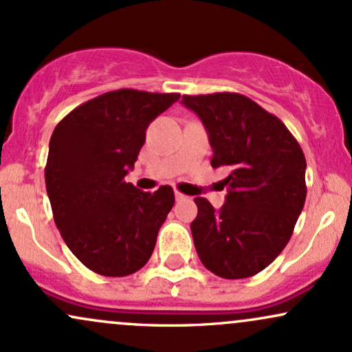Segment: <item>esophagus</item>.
<instances>
[{"mask_svg":"<svg viewBox=\"0 0 352 352\" xmlns=\"http://www.w3.org/2000/svg\"><path fill=\"white\" fill-rule=\"evenodd\" d=\"M187 199V197L184 195V193H180V192H175V200H185Z\"/></svg>","mask_w":352,"mask_h":352,"instance_id":"1","label":"esophagus"}]
</instances>
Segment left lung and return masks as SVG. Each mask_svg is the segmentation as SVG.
<instances>
[{
	"mask_svg": "<svg viewBox=\"0 0 352 352\" xmlns=\"http://www.w3.org/2000/svg\"><path fill=\"white\" fill-rule=\"evenodd\" d=\"M212 145L213 168H227L228 195L215 210L197 197L190 225L200 261L217 276L260 273L283 252L306 200V159L276 116L236 92L184 96Z\"/></svg>",
	"mask_w": 352,
	"mask_h": 352,
	"instance_id": "left-lung-1",
	"label": "left lung"
}]
</instances>
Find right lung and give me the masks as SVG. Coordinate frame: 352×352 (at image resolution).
<instances>
[{"label": "right lung", "mask_w": 352, "mask_h": 352, "mask_svg": "<svg viewBox=\"0 0 352 352\" xmlns=\"http://www.w3.org/2000/svg\"><path fill=\"white\" fill-rule=\"evenodd\" d=\"M180 94L119 89L80 104L50 140L46 190L60 236L102 276H127L147 263L173 207V190L142 192L125 182L145 131Z\"/></svg>", "instance_id": "obj_1"}]
</instances>
